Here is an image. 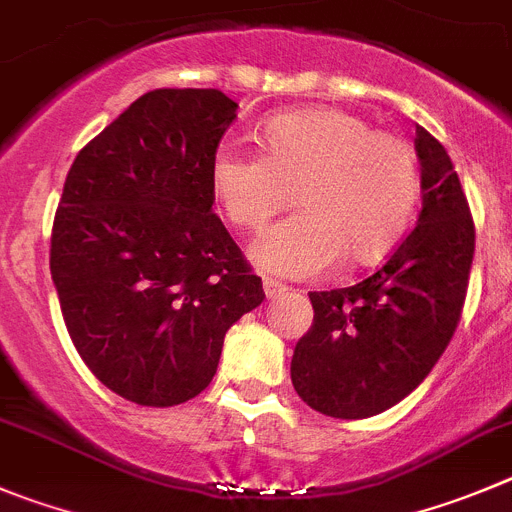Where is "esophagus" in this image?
Segmentation results:
<instances>
[{
  "label": "esophagus",
  "mask_w": 512,
  "mask_h": 512,
  "mask_svg": "<svg viewBox=\"0 0 512 512\" xmlns=\"http://www.w3.org/2000/svg\"><path fill=\"white\" fill-rule=\"evenodd\" d=\"M286 291L284 284H279V281L274 279H264V294L266 299H276V296H281Z\"/></svg>",
  "instance_id": "34e87169"
}]
</instances>
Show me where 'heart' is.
I'll return each instance as SVG.
<instances>
[{"instance_id": "1", "label": "heart", "mask_w": 512, "mask_h": 512, "mask_svg": "<svg viewBox=\"0 0 512 512\" xmlns=\"http://www.w3.org/2000/svg\"><path fill=\"white\" fill-rule=\"evenodd\" d=\"M264 155L221 145L211 188L223 216L259 231L294 198L301 211L261 233L251 261L266 274L309 279L339 259H384L410 228L422 193L415 148L374 133L364 118L334 107L281 113L261 128Z\"/></svg>"}]
</instances>
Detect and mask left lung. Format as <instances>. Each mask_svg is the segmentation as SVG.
<instances>
[{"label": "left lung", "instance_id": "8db88e82", "mask_svg": "<svg viewBox=\"0 0 512 512\" xmlns=\"http://www.w3.org/2000/svg\"><path fill=\"white\" fill-rule=\"evenodd\" d=\"M422 211L382 269L347 289L311 291L314 324L296 342L291 382L337 420L379 415L420 387L465 304L475 228L447 150L417 125Z\"/></svg>", "mask_w": 512, "mask_h": 512}]
</instances>
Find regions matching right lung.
I'll use <instances>...</instances> for the list:
<instances>
[{
	"mask_svg": "<svg viewBox=\"0 0 512 512\" xmlns=\"http://www.w3.org/2000/svg\"><path fill=\"white\" fill-rule=\"evenodd\" d=\"M236 107L221 90L145 92L67 173L50 248L62 316L90 372L135 405L201 394L228 329L264 301L213 213Z\"/></svg>",
	"mask_w": 512,
	"mask_h": 512,
	"instance_id": "obj_1",
	"label": "right lung"
}]
</instances>
